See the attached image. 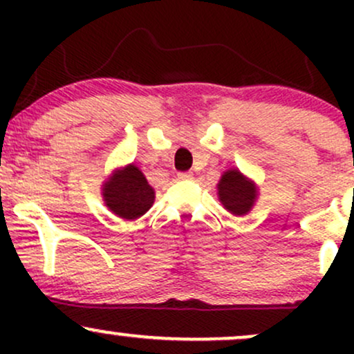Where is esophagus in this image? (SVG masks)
<instances>
[{
  "label": "esophagus",
  "instance_id": "obj_1",
  "mask_svg": "<svg viewBox=\"0 0 354 354\" xmlns=\"http://www.w3.org/2000/svg\"><path fill=\"white\" fill-rule=\"evenodd\" d=\"M178 178H180V180H193V173H191V171L178 173Z\"/></svg>",
  "mask_w": 354,
  "mask_h": 354
}]
</instances>
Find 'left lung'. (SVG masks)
<instances>
[{
    "instance_id": "8db88e82",
    "label": "left lung",
    "mask_w": 354,
    "mask_h": 354,
    "mask_svg": "<svg viewBox=\"0 0 354 354\" xmlns=\"http://www.w3.org/2000/svg\"><path fill=\"white\" fill-rule=\"evenodd\" d=\"M218 200L228 213L234 216H245L254 208L259 189L256 183L245 176L238 168H230L219 178Z\"/></svg>"
}]
</instances>
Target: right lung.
Returning <instances> with one entry per match:
<instances>
[{
    "mask_svg": "<svg viewBox=\"0 0 354 354\" xmlns=\"http://www.w3.org/2000/svg\"><path fill=\"white\" fill-rule=\"evenodd\" d=\"M104 206L126 221H135L153 206L154 189L135 163L113 169L101 185Z\"/></svg>",
    "mask_w": 354,
    "mask_h": 354,
    "instance_id": "right-lung-1",
    "label": "right lung"
}]
</instances>
